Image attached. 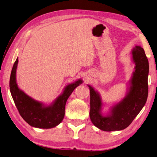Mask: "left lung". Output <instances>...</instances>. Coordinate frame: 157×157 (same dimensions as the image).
I'll list each match as a JSON object with an SVG mask.
<instances>
[{"label":"left lung","instance_id":"1","mask_svg":"<svg viewBox=\"0 0 157 157\" xmlns=\"http://www.w3.org/2000/svg\"><path fill=\"white\" fill-rule=\"evenodd\" d=\"M135 71L129 81L125 98L111 106L107 115L102 114L103 102L99 93L88 84L90 89V118L99 129L107 132L121 130L132 123L147 101L149 63L144 49L136 46L132 49Z\"/></svg>","mask_w":157,"mask_h":157}]
</instances>
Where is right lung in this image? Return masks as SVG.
<instances>
[{"label":"right lung","instance_id":"right-lung-1","mask_svg":"<svg viewBox=\"0 0 157 157\" xmlns=\"http://www.w3.org/2000/svg\"><path fill=\"white\" fill-rule=\"evenodd\" d=\"M18 63L17 58L11 70L10 88L14 103L20 115L31 126L38 128H52L58 126L63 120L65 105L74 89L83 81L79 79L75 82L67 85L63 92L50 105H45L27 95L20 89L16 83V69Z\"/></svg>","mask_w":157,"mask_h":157}]
</instances>
